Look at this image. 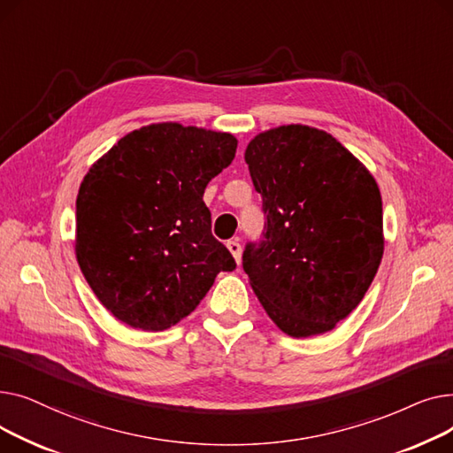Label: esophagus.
Wrapping results in <instances>:
<instances>
[{"mask_svg": "<svg viewBox=\"0 0 453 453\" xmlns=\"http://www.w3.org/2000/svg\"><path fill=\"white\" fill-rule=\"evenodd\" d=\"M227 250L231 251V255H233V258H234V263L236 265H241V260H242V246H241V242L239 241H227Z\"/></svg>", "mask_w": 453, "mask_h": 453, "instance_id": "34e87169", "label": "esophagus"}]
</instances>
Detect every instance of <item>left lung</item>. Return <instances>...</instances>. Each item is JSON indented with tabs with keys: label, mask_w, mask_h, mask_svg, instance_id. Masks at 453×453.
<instances>
[{
	"label": "left lung",
	"mask_w": 453,
	"mask_h": 453,
	"mask_svg": "<svg viewBox=\"0 0 453 453\" xmlns=\"http://www.w3.org/2000/svg\"><path fill=\"white\" fill-rule=\"evenodd\" d=\"M244 159L266 233L242 257L270 319L292 338L334 328L360 304L384 255L382 196L367 166L328 132L282 125Z\"/></svg>",
	"instance_id": "8db88e82"
}]
</instances>
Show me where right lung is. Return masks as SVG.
<instances>
[{"label": "right lung", "instance_id": "1", "mask_svg": "<svg viewBox=\"0 0 453 453\" xmlns=\"http://www.w3.org/2000/svg\"><path fill=\"white\" fill-rule=\"evenodd\" d=\"M233 134L166 121L128 132L95 161L77 195L75 255L119 321L159 332L187 318L220 272L207 183L233 161Z\"/></svg>", "mask_w": 453, "mask_h": 453}]
</instances>
